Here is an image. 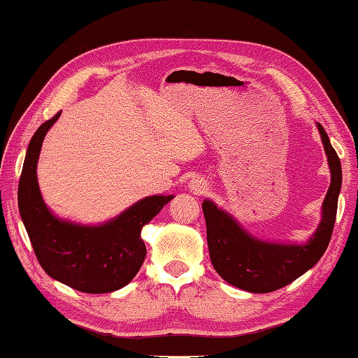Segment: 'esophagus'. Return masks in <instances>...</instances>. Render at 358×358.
<instances>
[{
    "label": "esophagus",
    "mask_w": 358,
    "mask_h": 358,
    "mask_svg": "<svg viewBox=\"0 0 358 358\" xmlns=\"http://www.w3.org/2000/svg\"><path fill=\"white\" fill-rule=\"evenodd\" d=\"M191 187H192V191L197 192V194L205 192V185L201 183V181H199V180H192L191 181Z\"/></svg>",
    "instance_id": "obj_1"
}]
</instances>
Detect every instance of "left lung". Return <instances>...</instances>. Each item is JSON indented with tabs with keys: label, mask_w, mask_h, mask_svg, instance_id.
Returning <instances> with one entry per match:
<instances>
[{
	"label": "left lung",
	"mask_w": 358,
	"mask_h": 358,
	"mask_svg": "<svg viewBox=\"0 0 358 358\" xmlns=\"http://www.w3.org/2000/svg\"><path fill=\"white\" fill-rule=\"evenodd\" d=\"M317 129L327 153L332 183L322 203V220L308 244L262 243L247 235L229 214L219 210L211 201L205 200L201 203L211 263L217 274L233 287L250 292L280 289L313 268L326 252L336 219L338 196L341 189V162L320 123Z\"/></svg>",
	"instance_id": "8db88e82"
}]
</instances>
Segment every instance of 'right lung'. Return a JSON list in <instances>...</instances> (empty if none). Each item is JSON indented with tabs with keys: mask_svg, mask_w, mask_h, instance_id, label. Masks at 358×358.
<instances>
[{
	"mask_svg": "<svg viewBox=\"0 0 358 358\" xmlns=\"http://www.w3.org/2000/svg\"><path fill=\"white\" fill-rule=\"evenodd\" d=\"M61 113L43 122L29 142L18 183V208L29 241L43 271L67 287L105 294L133 280L145 259L142 227L172 200L153 196L138 201L105 225L83 227L56 219L45 206L37 185L42 142Z\"/></svg>",
	"mask_w": 358,
	"mask_h": 358,
	"instance_id": "right-lung-1",
	"label": "right lung"
}]
</instances>
